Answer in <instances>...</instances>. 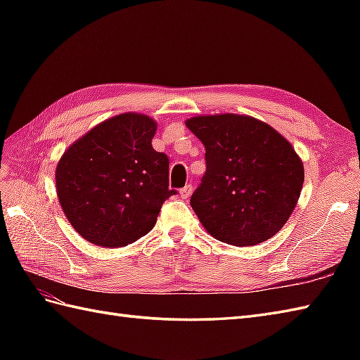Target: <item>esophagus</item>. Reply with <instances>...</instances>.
<instances>
[{
	"label": "esophagus",
	"instance_id": "esophagus-1",
	"mask_svg": "<svg viewBox=\"0 0 360 360\" xmlns=\"http://www.w3.org/2000/svg\"><path fill=\"white\" fill-rule=\"evenodd\" d=\"M192 192H193V187L192 186H186L184 188H181V198H184V200H187V198L190 196V195H192Z\"/></svg>",
	"mask_w": 360,
	"mask_h": 360
}]
</instances>
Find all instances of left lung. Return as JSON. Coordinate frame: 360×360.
I'll return each instance as SVG.
<instances>
[{
	"mask_svg": "<svg viewBox=\"0 0 360 360\" xmlns=\"http://www.w3.org/2000/svg\"><path fill=\"white\" fill-rule=\"evenodd\" d=\"M205 147V174L190 205L207 233L233 246H255L281 231L300 198V156L277 129L241 114L186 120Z\"/></svg>",
	"mask_w": 360,
	"mask_h": 360,
	"instance_id": "left-lung-1",
	"label": "left lung"
}]
</instances>
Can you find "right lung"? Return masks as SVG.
Instances as JSON below:
<instances>
[{
    "instance_id": "add662e5",
    "label": "right lung",
    "mask_w": 360,
    "mask_h": 360,
    "mask_svg": "<svg viewBox=\"0 0 360 360\" xmlns=\"http://www.w3.org/2000/svg\"><path fill=\"white\" fill-rule=\"evenodd\" d=\"M158 124L139 112L103 120L60 158L56 187L71 226L86 241L122 248L147 235L168 188V158L151 147Z\"/></svg>"
}]
</instances>
